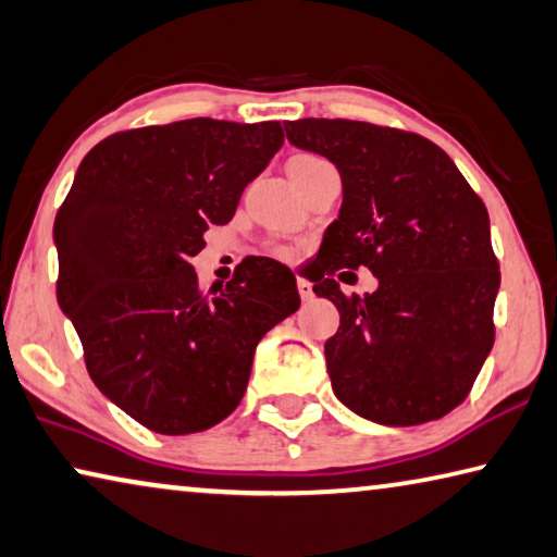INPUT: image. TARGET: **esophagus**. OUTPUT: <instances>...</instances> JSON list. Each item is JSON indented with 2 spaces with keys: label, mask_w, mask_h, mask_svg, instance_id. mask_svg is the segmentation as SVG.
<instances>
[{
  "label": "esophagus",
  "mask_w": 557,
  "mask_h": 557,
  "mask_svg": "<svg viewBox=\"0 0 557 557\" xmlns=\"http://www.w3.org/2000/svg\"><path fill=\"white\" fill-rule=\"evenodd\" d=\"M297 289H299V297H302V302H310V299L314 297V293H312V282L297 280Z\"/></svg>",
  "instance_id": "34e87169"
}]
</instances>
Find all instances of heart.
Instances as JSON below:
<instances>
[{
    "label": "heart",
    "mask_w": 557,
    "mask_h": 557,
    "mask_svg": "<svg viewBox=\"0 0 557 557\" xmlns=\"http://www.w3.org/2000/svg\"><path fill=\"white\" fill-rule=\"evenodd\" d=\"M326 161H322L320 156H312V153H299L295 156L293 161H289V168H314V165H324ZM282 255H289L287 250H282Z\"/></svg>",
    "instance_id": "1"
}]
</instances>
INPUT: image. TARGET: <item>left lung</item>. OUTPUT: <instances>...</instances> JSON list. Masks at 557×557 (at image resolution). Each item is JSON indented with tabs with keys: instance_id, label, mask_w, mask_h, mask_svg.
<instances>
[{
	"instance_id": "1",
	"label": "left lung",
	"mask_w": 557,
	"mask_h": 557,
	"mask_svg": "<svg viewBox=\"0 0 557 557\" xmlns=\"http://www.w3.org/2000/svg\"><path fill=\"white\" fill-rule=\"evenodd\" d=\"M289 144L342 175L339 218L320 247L314 293L339 310L324 344L337 399L384 426H417L456 409L491 355L500 287L483 200L436 144L347 119L285 123ZM369 267L372 296L331 277Z\"/></svg>"
}]
</instances>
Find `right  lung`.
Wrapping results in <instances>:
<instances>
[{
	"label": "right lung",
	"mask_w": 557,
	"mask_h": 557,
	"mask_svg": "<svg viewBox=\"0 0 557 557\" xmlns=\"http://www.w3.org/2000/svg\"><path fill=\"white\" fill-rule=\"evenodd\" d=\"M280 121L188 119L121 131L78 165L54 220L57 299L99 392L165 436L237 409L258 342L299 307L293 270L245 258L200 289L190 260L208 225L285 144Z\"/></svg>",
	"instance_id": "obj_1"
}]
</instances>
